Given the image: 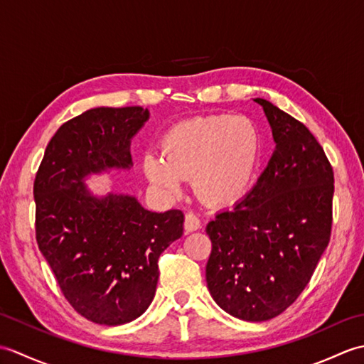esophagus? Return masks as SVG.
I'll return each mask as SVG.
<instances>
[{
	"mask_svg": "<svg viewBox=\"0 0 364 364\" xmlns=\"http://www.w3.org/2000/svg\"><path fill=\"white\" fill-rule=\"evenodd\" d=\"M200 228V219L194 213H188L184 215V230H186V233H192V231H196Z\"/></svg>",
	"mask_w": 364,
	"mask_h": 364,
	"instance_id": "esophagus-1",
	"label": "esophagus"
}]
</instances>
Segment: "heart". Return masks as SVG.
<instances>
[{
    "label": "heart",
    "mask_w": 364,
    "mask_h": 364,
    "mask_svg": "<svg viewBox=\"0 0 364 364\" xmlns=\"http://www.w3.org/2000/svg\"><path fill=\"white\" fill-rule=\"evenodd\" d=\"M161 158L142 162L149 181L166 196L181 192L192 178L197 197L208 205L235 203L250 188L258 168L261 137L247 117L206 115L176 123L161 139Z\"/></svg>",
    "instance_id": "1"
}]
</instances>
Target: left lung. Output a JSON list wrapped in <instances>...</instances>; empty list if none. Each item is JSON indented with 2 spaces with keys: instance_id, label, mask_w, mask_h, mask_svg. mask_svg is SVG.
<instances>
[{
  "instance_id": "left-lung-1",
  "label": "left lung",
  "mask_w": 364,
  "mask_h": 364,
  "mask_svg": "<svg viewBox=\"0 0 364 364\" xmlns=\"http://www.w3.org/2000/svg\"><path fill=\"white\" fill-rule=\"evenodd\" d=\"M275 151L253 189L206 225V283L237 319L262 322L297 300L331 235L333 168L304 123L264 98Z\"/></svg>"
}]
</instances>
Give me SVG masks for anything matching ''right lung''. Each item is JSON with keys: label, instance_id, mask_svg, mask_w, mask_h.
Listing matches in <instances>:
<instances>
[{"label": "right lung", "instance_id": "1", "mask_svg": "<svg viewBox=\"0 0 364 364\" xmlns=\"http://www.w3.org/2000/svg\"><path fill=\"white\" fill-rule=\"evenodd\" d=\"M141 106L95 107L65 122L34 180L36 239L68 304L100 326L139 318L154 297L158 259L183 235L180 210L151 213L134 197H94L84 176L128 168Z\"/></svg>", "mask_w": 364, "mask_h": 364}]
</instances>
